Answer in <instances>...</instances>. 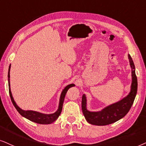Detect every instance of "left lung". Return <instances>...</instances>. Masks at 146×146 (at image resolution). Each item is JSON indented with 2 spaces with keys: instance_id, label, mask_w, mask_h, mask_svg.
<instances>
[{
  "instance_id": "obj_1",
  "label": "left lung",
  "mask_w": 146,
  "mask_h": 146,
  "mask_svg": "<svg viewBox=\"0 0 146 146\" xmlns=\"http://www.w3.org/2000/svg\"><path fill=\"white\" fill-rule=\"evenodd\" d=\"M131 68L132 82L131 90L125 98L119 102L107 106L100 111H89L87 110V99L85 94L82 96V111L88 123L96 125H106L123 118L129 111L135 100L137 90V80L135 72V65L131 56L128 55Z\"/></svg>"
}]
</instances>
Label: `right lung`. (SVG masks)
I'll return each mask as SVG.
<instances>
[{
  "mask_svg": "<svg viewBox=\"0 0 146 146\" xmlns=\"http://www.w3.org/2000/svg\"><path fill=\"white\" fill-rule=\"evenodd\" d=\"M10 69H11V65L9 66V73H8V81H9V94L10 97H11V101H12L13 104L14 105L15 108L17 109V110L18 111V112L21 114L23 117H24L29 120H30L31 121L35 122L36 123L39 124H50L53 123L55 121L57 120V119L59 117V116L61 114L62 108H63V104L64 102V99H65V95L67 93V91H68L70 87H74V84H70L68 85L67 86H66L63 91H62L61 97H60L59 100V108L57 110V111H55L54 113L52 114H44L35 111H31V110H23L22 109H21L19 107L17 106L16 103H15L14 99L13 98L12 93H11V88H10Z\"/></svg>",
  "mask_w": 146,
  "mask_h": 146,
  "instance_id": "obj_1",
  "label": "right lung"
}]
</instances>
